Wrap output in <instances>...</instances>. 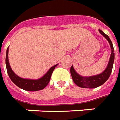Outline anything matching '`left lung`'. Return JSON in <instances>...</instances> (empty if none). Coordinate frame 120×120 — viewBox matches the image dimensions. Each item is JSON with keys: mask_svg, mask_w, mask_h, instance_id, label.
I'll return each mask as SVG.
<instances>
[{"mask_svg": "<svg viewBox=\"0 0 120 120\" xmlns=\"http://www.w3.org/2000/svg\"><path fill=\"white\" fill-rule=\"evenodd\" d=\"M99 32L101 35L104 36L108 41L111 49H112V53L110 55L109 62L107 66V68H105V70L103 72H101L100 74H98V75L88 77H84L79 75L75 71L73 66H72L70 68V73H71L72 80L80 88H95L98 86H100L101 85L104 84L107 81V80L109 78L111 72L112 71V68H113V64H114V50L113 44H112L111 40L109 39L108 36L106 35L105 33H104L101 31V30H99Z\"/></svg>", "mask_w": 120, "mask_h": 120, "instance_id": "left-lung-1", "label": "left lung"}]
</instances>
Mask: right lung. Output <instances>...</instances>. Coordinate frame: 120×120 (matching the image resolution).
Listing matches in <instances>:
<instances>
[{"label":"right lung","mask_w":120,"mask_h":120,"mask_svg":"<svg viewBox=\"0 0 120 120\" xmlns=\"http://www.w3.org/2000/svg\"><path fill=\"white\" fill-rule=\"evenodd\" d=\"M8 48L6 50V66L8 76L10 77L11 80L12 81V82L15 85H16L20 88H22L24 90H26V91L33 92V91L41 90L44 88L49 83L52 72L58 65V64H56L51 67L46 72V74H44L43 76L39 79H37V80L24 79V78H22L19 77V76H17L12 71V68H11L10 64H9V62H8Z\"/></svg>","instance_id":"right-lung-1"}]
</instances>
